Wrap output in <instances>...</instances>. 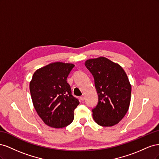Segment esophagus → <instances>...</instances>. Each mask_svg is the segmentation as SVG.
<instances>
[{
  "instance_id": "1",
  "label": "esophagus",
  "mask_w": 159,
  "mask_h": 159,
  "mask_svg": "<svg viewBox=\"0 0 159 159\" xmlns=\"http://www.w3.org/2000/svg\"><path fill=\"white\" fill-rule=\"evenodd\" d=\"M85 99V96L84 95H83L82 96H81V97H80V99H81V101H84Z\"/></svg>"
}]
</instances>
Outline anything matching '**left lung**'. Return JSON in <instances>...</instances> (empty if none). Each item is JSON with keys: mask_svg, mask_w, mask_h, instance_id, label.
<instances>
[{"mask_svg": "<svg viewBox=\"0 0 159 159\" xmlns=\"http://www.w3.org/2000/svg\"><path fill=\"white\" fill-rule=\"evenodd\" d=\"M85 66L93 75L98 103L93 118L103 127L117 124L127 113L131 102V85L124 70L104 57L89 59Z\"/></svg>", "mask_w": 159, "mask_h": 159, "instance_id": "8db88e82", "label": "left lung"}]
</instances>
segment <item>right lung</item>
I'll return each mask as SVG.
<instances>
[{
  "label": "right lung",
  "mask_w": 159,
  "mask_h": 159,
  "mask_svg": "<svg viewBox=\"0 0 159 159\" xmlns=\"http://www.w3.org/2000/svg\"><path fill=\"white\" fill-rule=\"evenodd\" d=\"M74 66L54 62L33 74L30 91L34 107L42 121L51 127H64L74 120V110L80 102L71 95L67 78Z\"/></svg>",
  "instance_id": "right-lung-1"
}]
</instances>
